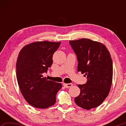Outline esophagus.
Masks as SVG:
<instances>
[{
  "mask_svg": "<svg viewBox=\"0 0 126 126\" xmlns=\"http://www.w3.org/2000/svg\"><path fill=\"white\" fill-rule=\"evenodd\" d=\"M63 86H64V87H65V88H69V87H71L73 86V84H72V83H68V84L64 83Z\"/></svg>",
  "mask_w": 126,
  "mask_h": 126,
  "instance_id": "34e87169",
  "label": "esophagus"
}]
</instances>
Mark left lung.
<instances>
[{
  "instance_id": "1",
  "label": "left lung",
  "mask_w": 126,
  "mask_h": 126,
  "mask_svg": "<svg viewBox=\"0 0 126 126\" xmlns=\"http://www.w3.org/2000/svg\"><path fill=\"white\" fill-rule=\"evenodd\" d=\"M78 60V72L87 77L86 84H78L80 92L74 98L77 106L91 110L101 104L111 87L113 64L109 51L101 43L89 39L70 40Z\"/></svg>"
}]
</instances>
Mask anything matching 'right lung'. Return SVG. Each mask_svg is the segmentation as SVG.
<instances>
[{"mask_svg":"<svg viewBox=\"0 0 126 126\" xmlns=\"http://www.w3.org/2000/svg\"><path fill=\"white\" fill-rule=\"evenodd\" d=\"M61 42L48 41L32 43L19 53L16 63V76L23 96L31 106L47 108L56 102V95L61 83L43 77L53 64V55Z\"/></svg>","mask_w":126,"mask_h":126,"instance_id":"1","label":"right lung"}]
</instances>
